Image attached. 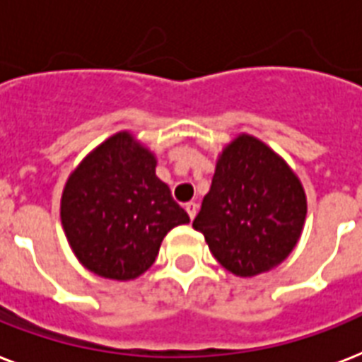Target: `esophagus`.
<instances>
[{
  "mask_svg": "<svg viewBox=\"0 0 362 362\" xmlns=\"http://www.w3.org/2000/svg\"><path fill=\"white\" fill-rule=\"evenodd\" d=\"M197 210H199V204H197V202H187L186 211H187V216H189V219H193V217L197 216Z\"/></svg>",
  "mask_w": 362,
  "mask_h": 362,
  "instance_id": "34e87169",
  "label": "esophagus"
}]
</instances>
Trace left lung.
<instances>
[{
	"label": "left lung",
	"mask_w": 362,
	"mask_h": 362,
	"mask_svg": "<svg viewBox=\"0 0 362 362\" xmlns=\"http://www.w3.org/2000/svg\"><path fill=\"white\" fill-rule=\"evenodd\" d=\"M307 197L286 161L252 135L223 148L193 228L225 269L252 277L279 266L296 247Z\"/></svg>",
	"instance_id": "1"
}]
</instances>
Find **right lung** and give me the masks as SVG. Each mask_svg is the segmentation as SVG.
<instances>
[{
  "mask_svg": "<svg viewBox=\"0 0 362 362\" xmlns=\"http://www.w3.org/2000/svg\"><path fill=\"white\" fill-rule=\"evenodd\" d=\"M61 223L89 272L130 281L154 264L167 232L189 223V216L156 176L154 154L132 134L119 132L69 176Z\"/></svg>",
  "mask_w": 362,
  "mask_h": 362,
  "instance_id": "obj_1",
  "label": "right lung"
}]
</instances>
